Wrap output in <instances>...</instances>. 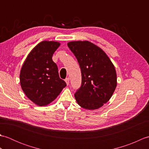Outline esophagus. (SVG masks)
I'll list each match as a JSON object with an SVG mask.
<instances>
[{"instance_id":"1","label":"esophagus","mask_w":149,"mask_h":149,"mask_svg":"<svg viewBox=\"0 0 149 149\" xmlns=\"http://www.w3.org/2000/svg\"><path fill=\"white\" fill-rule=\"evenodd\" d=\"M65 82H66V84L68 85V84H69V83H70V79H69V78H66V79H65Z\"/></svg>"}]
</instances>
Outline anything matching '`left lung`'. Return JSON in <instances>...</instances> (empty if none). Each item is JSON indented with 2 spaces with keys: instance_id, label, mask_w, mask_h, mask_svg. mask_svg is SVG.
Wrapping results in <instances>:
<instances>
[{
  "instance_id": "left-lung-1",
  "label": "left lung",
  "mask_w": 149,
  "mask_h": 149,
  "mask_svg": "<svg viewBox=\"0 0 149 149\" xmlns=\"http://www.w3.org/2000/svg\"><path fill=\"white\" fill-rule=\"evenodd\" d=\"M76 57L81 71V87L74 95L84 109H96L106 103L116 87L115 66L106 54L88 41L68 43Z\"/></svg>"
}]
</instances>
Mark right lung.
I'll return each mask as SVG.
<instances>
[{"instance_id":"1","label":"right lung","mask_w":149,"mask_h":149,"mask_svg":"<svg viewBox=\"0 0 149 149\" xmlns=\"http://www.w3.org/2000/svg\"><path fill=\"white\" fill-rule=\"evenodd\" d=\"M59 45L56 42H40L31 50L21 69L22 90L31 101L40 106L52 102L66 86L60 79L58 66L52 59Z\"/></svg>"}]
</instances>
